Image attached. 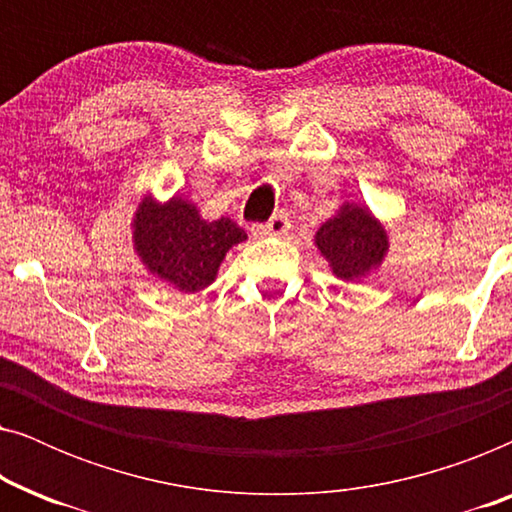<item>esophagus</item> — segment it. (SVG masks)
I'll list each match as a JSON object with an SVG mask.
<instances>
[{
    "label": "esophagus",
    "instance_id": "34e87169",
    "mask_svg": "<svg viewBox=\"0 0 512 512\" xmlns=\"http://www.w3.org/2000/svg\"><path fill=\"white\" fill-rule=\"evenodd\" d=\"M289 228H291L289 216L277 214L272 216L268 223H261V226L251 228V233H254V237H270V235H284Z\"/></svg>",
    "mask_w": 512,
    "mask_h": 512
}]
</instances>
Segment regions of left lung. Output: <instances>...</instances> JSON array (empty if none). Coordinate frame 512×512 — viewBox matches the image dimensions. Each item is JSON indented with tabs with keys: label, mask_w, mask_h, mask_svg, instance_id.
I'll return each instance as SVG.
<instances>
[{
	"label": "left lung",
	"mask_w": 512,
	"mask_h": 512,
	"mask_svg": "<svg viewBox=\"0 0 512 512\" xmlns=\"http://www.w3.org/2000/svg\"><path fill=\"white\" fill-rule=\"evenodd\" d=\"M314 244L335 277L354 282L380 268L389 251V235L368 207L345 202L338 214L317 230Z\"/></svg>",
	"instance_id": "8db88e82"
}]
</instances>
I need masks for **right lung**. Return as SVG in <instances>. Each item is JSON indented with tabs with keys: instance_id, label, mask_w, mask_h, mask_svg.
I'll return each instance as SVG.
<instances>
[{
	"instance_id": "add662e5",
	"label": "right lung",
	"mask_w": 512,
	"mask_h": 512,
	"mask_svg": "<svg viewBox=\"0 0 512 512\" xmlns=\"http://www.w3.org/2000/svg\"><path fill=\"white\" fill-rule=\"evenodd\" d=\"M247 240L235 221H205L193 202L144 195L132 219V244L144 268L174 289L198 293L216 279L228 249Z\"/></svg>"
}]
</instances>
